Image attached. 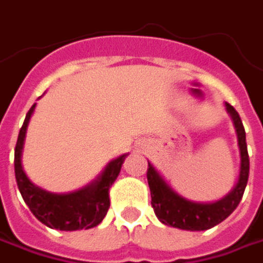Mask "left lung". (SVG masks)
<instances>
[{"label": "left lung", "instance_id": "left-lung-1", "mask_svg": "<svg viewBox=\"0 0 263 263\" xmlns=\"http://www.w3.org/2000/svg\"><path fill=\"white\" fill-rule=\"evenodd\" d=\"M225 106L234 120L238 147H240V154H241L240 177H238L237 185L228 196H225L222 200L216 203H209V204L193 203V201L182 199L175 191H172V189H169L162 177L154 171L153 166L148 163L147 181H148V187L152 193V206L159 221L165 225H171V227H175L179 230H187V231L209 230L212 227L222 222L223 219H227L234 212L243 197L247 179H249V167H250L247 144H246V131L237 110L228 103Z\"/></svg>", "mask_w": 263, "mask_h": 263}]
</instances>
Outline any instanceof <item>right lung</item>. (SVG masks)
Segmentation results:
<instances>
[{
	"label": "right lung",
	"mask_w": 263,
	"mask_h": 263,
	"mask_svg": "<svg viewBox=\"0 0 263 263\" xmlns=\"http://www.w3.org/2000/svg\"><path fill=\"white\" fill-rule=\"evenodd\" d=\"M33 109L35 104L26 113L14 148V174L22 197L36 219L50 228L60 231H74L97 227L109 211V189L119 175L125 154L110 162L94 184L76 193L52 194L38 189L29 181L22 167V148Z\"/></svg>",
	"instance_id": "obj_1"
}]
</instances>
